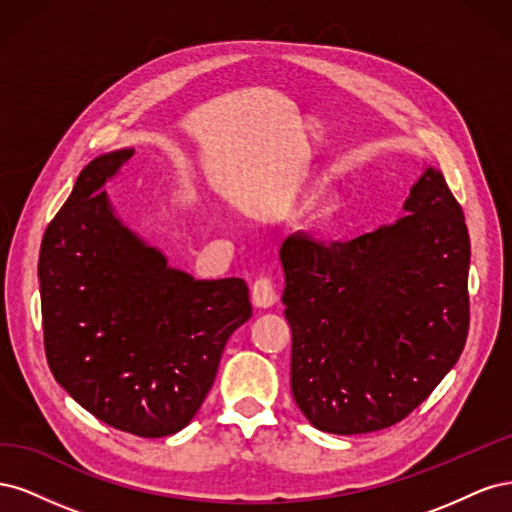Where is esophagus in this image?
<instances>
[{
  "label": "esophagus",
  "mask_w": 512,
  "mask_h": 512,
  "mask_svg": "<svg viewBox=\"0 0 512 512\" xmlns=\"http://www.w3.org/2000/svg\"><path fill=\"white\" fill-rule=\"evenodd\" d=\"M252 303L256 307H271L277 303V292L271 282V277H258L252 286Z\"/></svg>",
  "instance_id": "obj_1"
}]
</instances>
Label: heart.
<instances>
[{"label":"heart","instance_id":"obj_1","mask_svg":"<svg viewBox=\"0 0 512 512\" xmlns=\"http://www.w3.org/2000/svg\"><path fill=\"white\" fill-rule=\"evenodd\" d=\"M335 213H337V207L333 203H324L312 213V218H309V226L316 230H324L335 218Z\"/></svg>","mask_w":512,"mask_h":512}]
</instances>
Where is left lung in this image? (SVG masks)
<instances>
[{
    "label": "left lung",
    "instance_id": "8db88e82",
    "mask_svg": "<svg viewBox=\"0 0 512 512\" xmlns=\"http://www.w3.org/2000/svg\"><path fill=\"white\" fill-rule=\"evenodd\" d=\"M404 211L352 241L282 243L290 389L320 431L404 421L466 346L470 235L438 168H425Z\"/></svg>",
    "mask_w": 512,
    "mask_h": 512
}]
</instances>
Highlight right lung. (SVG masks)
Segmentation results:
<instances>
[{
	"instance_id": "right-lung-1",
	"label": "right lung",
	"mask_w": 512,
	"mask_h": 512,
	"mask_svg": "<svg viewBox=\"0 0 512 512\" xmlns=\"http://www.w3.org/2000/svg\"><path fill=\"white\" fill-rule=\"evenodd\" d=\"M132 156L91 160L44 232V352L55 380L102 423L164 438L203 406L252 303L241 277L194 280L117 218L102 188Z\"/></svg>"
}]
</instances>
